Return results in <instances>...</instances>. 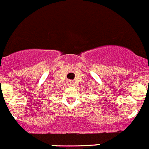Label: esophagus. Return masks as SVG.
Here are the masks:
<instances>
[{
  "label": "esophagus",
  "instance_id": "esophagus-1",
  "mask_svg": "<svg viewBox=\"0 0 149 149\" xmlns=\"http://www.w3.org/2000/svg\"><path fill=\"white\" fill-rule=\"evenodd\" d=\"M68 84L69 86H73V81H68Z\"/></svg>",
  "mask_w": 149,
  "mask_h": 149
}]
</instances>
